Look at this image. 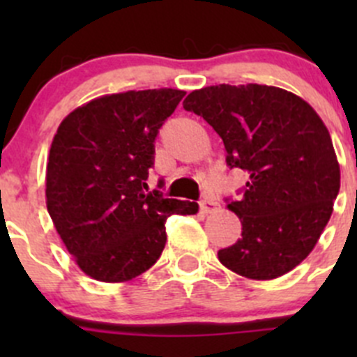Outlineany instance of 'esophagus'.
<instances>
[{"instance_id":"34e87169","label":"esophagus","mask_w":357,"mask_h":357,"mask_svg":"<svg viewBox=\"0 0 357 357\" xmlns=\"http://www.w3.org/2000/svg\"><path fill=\"white\" fill-rule=\"evenodd\" d=\"M199 205H200V211L205 212V214H208V212H215L219 208L218 202H215L214 199H208V197L202 199L199 202Z\"/></svg>"}]
</instances>
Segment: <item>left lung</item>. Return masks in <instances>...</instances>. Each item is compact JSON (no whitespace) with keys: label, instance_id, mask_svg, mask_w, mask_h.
Here are the masks:
<instances>
[{"label":"left lung","instance_id":"1","mask_svg":"<svg viewBox=\"0 0 357 357\" xmlns=\"http://www.w3.org/2000/svg\"><path fill=\"white\" fill-rule=\"evenodd\" d=\"M183 107L221 136L228 167L248 174L240 199H225L242 236L218 252L219 261L252 280L291 271L314 248L340 190L326 126L309 103L275 86H208Z\"/></svg>","mask_w":357,"mask_h":357}]
</instances>
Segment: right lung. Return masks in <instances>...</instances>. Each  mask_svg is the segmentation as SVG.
Wrapping results in <instances>:
<instances>
[{
	"instance_id": "obj_1",
	"label": "right lung",
	"mask_w": 357,
	"mask_h": 357,
	"mask_svg": "<svg viewBox=\"0 0 357 357\" xmlns=\"http://www.w3.org/2000/svg\"><path fill=\"white\" fill-rule=\"evenodd\" d=\"M185 91L145 89L96 98L60 124L46 165L50 218L79 268L98 282L136 278L165 247V221L197 202L149 192L155 139Z\"/></svg>"
}]
</instances>
